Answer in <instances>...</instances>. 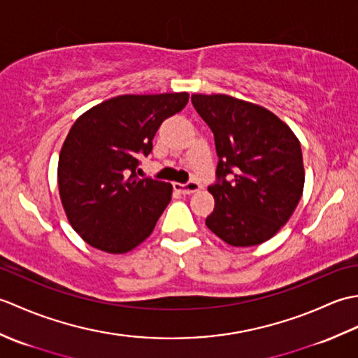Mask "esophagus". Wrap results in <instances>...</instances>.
I'll return each mask as SVG.
<instances>
[{"instance_id": "esophagus-1", "label": "esophagus", "mask_w": 358, "mask_h": 358, "mask_svg": "<svg viewBox=\"0 0 358 358\" xmlns=\"http://www.w3.org/2000/svg\"><path fill=\"white\" fill-rule=\"evenodd\" d=\"M173 187L177 189L178 192L185 194V195H189V194H194V192L199 191V189H200L201 186H200V183H196V181H189V183H186V185L175 183V185H173Z\"/></svg>"}]
</instances>
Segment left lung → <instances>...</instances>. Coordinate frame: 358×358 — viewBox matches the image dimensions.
<instances>
[{
    "label": "left lung",
    "mask_w": 358,
    "mask_h": 358,
    "mask_svg": "<svg viewBox=\"0 0 358 358\" xmlns=\"http://www.w3.org/2000/svg\"><path fill=\"white\" fill-rule=\"evenodd\" d=\"M192 104L214 132L220 159L218 183L208 189L215 208L206 226L235 248L268 241L291 218L305 187L299 138L260 104L224 94H194ZM227 174L234 178L226 182Z\"/></svg>",
    "instance_id": "8db88e82"
}]
</instances>
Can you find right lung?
<instances>
[{
	"label": "right lung",
	"instance_id": "right-lung-1",
	"mask_svg": "<svg viewBox=\"0 0 358 358\" xmlns=\"http://www.w3.org/2000/svg\"><path fill=\"white\" fill-rule=\"evenodd\" d=\"M187 92L118 95L80 115L58 159V191L71 226L87 245L126 254L146 240L172 199V185L135 173L166 118Z\"/></svg>",
	"mask_w": 358,
	"mask_h": 358
}]
</instances>
